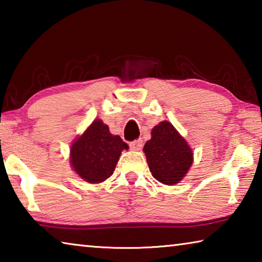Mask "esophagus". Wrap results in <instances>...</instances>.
I'll return each instance as SVG.
<instances>
[{
	"instance_id": "1",
	"label": "esophagus",
	"mask_w": 262,
	"mask_h": 262,
	"mask_svg": "<svg viewBox=\"0 0 262 262\" xmlns=\"http://www.w3.org/2000/svg\"><path fill=\"white\" fill-rule=\"evenodd\" d=\"M129 147H130V149L135 150V151H139V150H141L142 147H143V142H142V140H135V141L130 142Z\"/></svg>"
}]
</instances>
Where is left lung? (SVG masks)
Instances as JSON below:
<instances>
[{
  "label": "left lung",
  "instance_id": "left-lung-1",
  "mask_svg": "<svg viewBox=\"0 0 262 262\" xmlns=\"http://www.w3.org/2000/svg\"><path fill=\"white\" fill-rule=\"evenodd\" d=\"M143 151L154 178L168 186L179 184L194 162L192 148L167 120L152 128L151 139L144 144Z\"/></svg>",
  "mask_w": 262,
  "mask_h": 262
}]
</instances>
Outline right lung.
Returning a JSON list of instances; mask_svg holds the SVG:
<instances>
[{
  "instance_id": "obj_1",
  "label": "right lung",
  "mask_w": 262,
  "mask_h": 262,
  "mask_svg": "<svg viewBox=\"0 0 262 262\" xmlns=\"http://www.w3.org/2000/svg\"><path fill=\"white\" fill-rule=\"evenodd\" d=\"M128 149L120 136L111 134L108 126L96 119L73 141L69 163L79 178L100 184L113 174L121 152Z\"/></svg>"
}]
</instances>
